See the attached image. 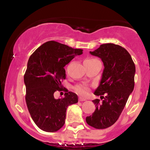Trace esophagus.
I'll return each instance as SVG.
<instances>
[{"mask_svg":"<svg viewBox=\"0 0 150 150\" xmlns=\"http://www.w3.org/2000/svg\"><path fill=\"white\" fill-rule=\"evenodd\" d=\"M87 99H85V98H83V97H79V101H86Z\"/></svg>","mask_w":150,"mask_h":150,"instance_id":"obj_1","label":"esophagus"}]
</instances>
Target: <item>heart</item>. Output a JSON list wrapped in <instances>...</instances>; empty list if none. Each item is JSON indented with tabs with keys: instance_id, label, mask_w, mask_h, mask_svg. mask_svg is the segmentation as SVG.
<instances>
[{
	"instance_id": "obj_1",
	"label": "heart",
	"mask_w": 150,
	"mask_h": 150,
	"mask_svg": "<svg viewBox=\"0 0 150 150\" xmlns=\"http://www.w3.org/2000/svg\"><path fill=\"white\" fill-rule=\"evenodd\" d=\"M87 60H92V59H87ZM75 90L77 93H78L80 95L86 96L89 94V88L87 86L84 85H77L75 87Z\"/></svg>"
}]
</instances>
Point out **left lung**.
Here are the masks:
<instances>
[{"label": "left lung", "mask_w": 150, "mask_h": 150, "mask_svg": "<svg viewBox=\"0 0 150 150\" xmlns=\"http://www.w3.org/2000/svg\"><path fill=\"white\" fill-rule=\"evenodd\" d=\"M90 53L100 58L104 65L100 83L94 92L103 100L92 101L96 109L87 116L86 122L94 128H107L118 119L133 91L135 65L127 50L116 44H101Z\"/></svg>", "instance_id": "8db88e82"}]
</instances>
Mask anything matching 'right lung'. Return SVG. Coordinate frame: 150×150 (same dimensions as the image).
<instances>
[{
    "mask_svg": "<svg viewBox=\"0 0 150 150\" xmlns=\"http://www.w3.org/2000/svg\"><path fill=\"white\" fill-rule=\"evenodd\" d=\"M82 53V49L49 41L29 58L24 75L25 100L32 120L41 130L53 132L61 129L68 106L78 101L77 94L63 89L61 82L65 79V65ZM56 91H65V97L55 99L53 94Z\"/></svg>",
    "mask_w": 150,
    "mask_h": 150,
    "instance_id": "add662e5",
    "label": "right lung"
}]
</instances>
